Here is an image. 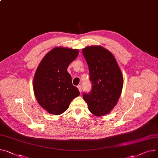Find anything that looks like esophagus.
<instances>
[{
	"label": "esophagus",
	"instance_id": "obj_1",
	"mask_svg": "<svg viewBox=\"0 0 158 158\" xmlns=\"http://www.w3.org/2000/svg\"><path fill=\"white\" fill-rule=\"evenodd\" d=\"M77 88H78L79 90V92L81 93V92H82V86H81V85H78V86H77Z\"/></svg>",
	"mask_w": 158,
	"mask_h": 158
}]
</instances>
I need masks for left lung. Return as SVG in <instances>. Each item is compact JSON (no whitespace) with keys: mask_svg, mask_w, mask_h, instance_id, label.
I'll return each mask as SVG.
<instances>
[{"mask_svg":"<svg viewBox=\"0 0 158 158\" xmlns=\"http://www.w3.org/2000/svg\"><path fill=\"white\" fill-rule=\"evenodd\" d=\"M89 68L91 89L83 93L89 111L96 116L107 114L116 105L123 86V77L111 52L102 46L82 49Z\"/></svg>","mask_w":158,"mask_h":158,"instance_id":"obj_1","label":"left lung"}]
</instances>
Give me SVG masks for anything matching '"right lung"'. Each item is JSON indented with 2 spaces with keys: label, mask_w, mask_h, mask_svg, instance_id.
<instances>
[{
  "label": "right lung",
  "mask_w": 158,
  "mask_h": 158,
  "mask_svg": "<svg viewBox=\"0 0 158 158\" xmlns=\"http://www.w3.org/2000/svg\"><path fill=\"white\" fill-rule=\"evenodd\" d=\"M79 53L77 49L55 48L40 61L35 73L34 90L40 106L49 114L59 115L80 93L73 86L67 67Z\"/></svg>",
  "instance_id": "right-lung-1"
}]
</instances>
